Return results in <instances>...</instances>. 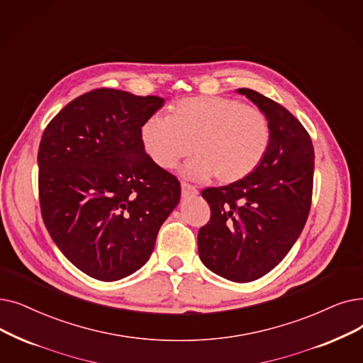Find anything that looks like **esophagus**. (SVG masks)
<instances>
[{"label": "esophagus", "mask_w": 363, "mask_h": 363, "mask_svg": "<svg viewBox=\"0 0 363 363\" xmlns=\"http://www.w3.org/2000/svg\"><path fill=\"white\" fill-rule=\"evenodd\" d=\"M181 190H182V197H194L199 194L197 188L190 184H186V182L181 184Z\"/></svg>", "instance_id": "34e87169"}]
</instances>
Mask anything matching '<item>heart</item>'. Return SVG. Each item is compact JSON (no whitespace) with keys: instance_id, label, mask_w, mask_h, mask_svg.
Masks as SVG:
<instances>
[{"instance_id":"heart-1","label":"heart","mask_w":363,"mask_h":363,"mask_svg":"<svg viewBox=\"0 0 363 363\" xmlns=\"http://www.w3.org/2000/svg\"><path fill=\"white\" fill-rule=\"evenodd\" d=\"M270 139V123L262 111L225 96L184 98L172 105L170 116L152 114L140 125V143L157 166L170 170L193 151L196 157L184 175H215L224 184L254 172Z\"/></svg>"}]
</instances>
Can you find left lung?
<instances>
[{
  "instance_id": "8db88e82",
  "label": "left lung",
  "mask_w": 363,
  "mask_h": 363,
  "mask_svg": "<svg viewBox=\"0 0 363 363\" xmlns=\"http://www.w3.org/2000/svg\"><path fill=\"white\" fill-rule=\"evenodd\" d=\"M270 123L262 162L240 181L206 188L211 220L199 231V255L215 274L246 283L272 272L301 234L311 206L314 150L310 135L286 108L238 89Z\"/></svg>"
}]
</instances>
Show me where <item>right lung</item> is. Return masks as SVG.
<instances>
[{
  "label": "right lung",
  "mask_w": 363,
  "mask_h": 363,
  "mask_svg": "<svg viewBox=\"0 0 363 363\" xmlns=\"http://www.w3.org/2000/svg\"><path fill=\"white\" fill-rule=\"evenodd\" d=\"M163 105L159 96L96 89L71 101L41 136L43 220L62 254L93 279L139 270L178 206L179 181L140 143V125Z\"/></svg>",
  "instance_id": "right-lung-1"
}]
</instances>
